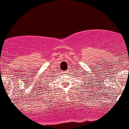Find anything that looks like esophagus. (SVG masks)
Wrapping results in <instances>:
<instances>
[{"label": "esophagus", "mask_w": 129, "mask_h": 129, "mask_svg": "<svg viewBox=\"0 0 129 129\" xmlns=\"http://www.w3.org/2000/svg\"><path fill=\"white\" fill-rule=\"evenodd\" d=\"M64 74H67V73H68V70H67V71H65V72H64Z\"/></svg>", "instance_id": "1"}]
</instances>
